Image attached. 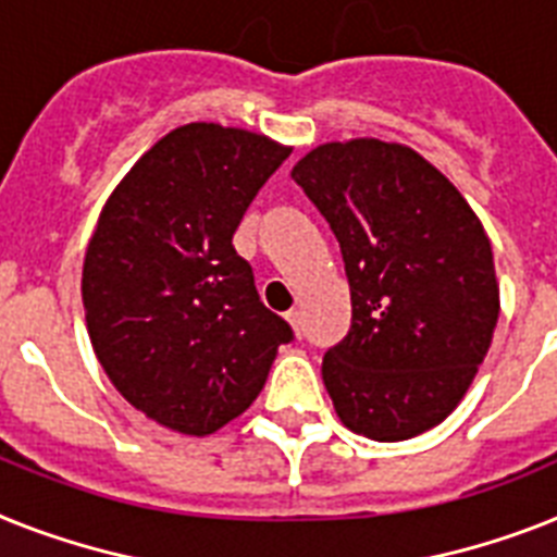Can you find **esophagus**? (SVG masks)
<instances>
[{
    "label": "esophagus",
    "mask_w": 557,
    "mask_h": 557,
    "mask_svg": "<svg viewBox=\"0 0 557 557\" xmlns=\"http://www.w3.org/2000/svg\"><path fill=\"white\" fill-rule=\"evenodd\" d=\"M287 321H289V327H293V333H296V335L305 333V327H301V312L289 310L287 312Z\"/></svg>",
    "instance_id": "obj_1"
}]
</instances>
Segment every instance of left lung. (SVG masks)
<instances>
[{
	"label": "left lung",
	"instance_id": "left-lung-1",
	"mask_svg": "<svg viewBox=\"0 0 557 557\" xmlns=\"http://www.w3.org/2000/svg\"><path fill=\"white\" fill-rule=\"evenodd\" d=\"M289 176L330 222L350 282V333L321 364L342 424L372 441L433 430L467 395L498 324L484 224L398 141H327Z\"/></svg>",
	"mask_w": 557,
	"mask_h": 557
}]
</instances>
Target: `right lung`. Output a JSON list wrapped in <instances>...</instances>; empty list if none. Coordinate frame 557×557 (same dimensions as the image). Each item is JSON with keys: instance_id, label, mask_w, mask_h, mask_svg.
I'll return each instance as SVG.
<instances>
[{"instance_id": "right-lung-1", "label": "right lung", "mask_w": 557, "mask_h": 557, "mask_svg": "<svg viewBox=\"0 0 557 557\" xmlns=\"http://www.w3.org/2000/svg\"><path fill=\"white\" fill-rule=\"evenodd\" d=\"M287 156L264 133L182 124L99 213L82 268L87 335L110 384L173 433L201 438L242 416L293 338L233 247Z\"/></svg>"}]
</instances>
